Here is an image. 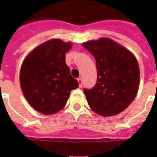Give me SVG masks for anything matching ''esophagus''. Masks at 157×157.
I'll return each instance as SVG.
<instances>
[{"label": "esophagus", "instance_id": "34e87169", "mask_svg": "<svg viewBox=\"0 0 157 157\" xmlns=\"http://www.w3.org/2000/svg\"><path fill=\"white\" fill-rule=\"evenodd\" d=\"M77 81H78L79 86H80V87H81V86H82V79L78 78V79H77Z\"/></svg>", "mask_w": 157, "mask_h": 157}]
</instances>
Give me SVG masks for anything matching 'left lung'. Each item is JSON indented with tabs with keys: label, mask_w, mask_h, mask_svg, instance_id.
Here are the masks:
<instances>
[{
	"label": "left lung",
	"mask_w": 157,
	"mask_h": 157,
	"mask_svg": "<svg viewBox=\"0 0 157 157\" xmlns=\"http://www.w3.org/2000/svg\"><path fill=\"white\" fill-rule=\"evenodd\" d=\"M96 61L97 81L84 89L89 106L103 117L124 111L134 100L139 86L140 71L136 58L108 38L82 44Z\"/></svg>",
	"instance_id": "left-lung-1"
}]
</instances>
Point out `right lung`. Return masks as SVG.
Here are the masks:
<instances>
[{
  "mask_svg": "<svg viewBox=\"0 0 157 157\" xmlns=\"http://www.w3.org/2000/svg\"><path fill=\"white\" fill-rule=\"evenodd\" d=\"M71 47V43L61 40H48L28 54L21 67L23 95L42 114H54L63 109L70 92L79 86L65 62V54Z\"/></svg>",
  "mask_w": 157,
  "mask_h": 157,
  "instance_id": "right-lung-1",
  "label": "right lung"
}]
</instances>
